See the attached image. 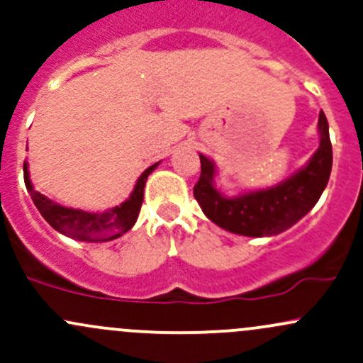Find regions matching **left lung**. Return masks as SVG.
<instances>
[{
    "label": "left lung",
    "instance_id": "obj_1",
    "mask_svg": "<svg viewBox=\"0 0 363 363\" xmlns=\"http://www.w3.org/2000/svg\"><path fill=\"white\" fill-rule=\"evenodd\" d=\"M318 133L320 145L303 169L272 189L235 197L218 192L214 186V164L201 154V177L194 186V197L213 223L232 233L268 237L291 228L317 204L333 169L329 123L323 112L318 116Z\"/></svg>",
    "mask_w": 363,
    "mask_h": 363
}]
</instances>
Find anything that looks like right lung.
<instances>
[{
    "label": "right lung",
    "mask_w": 363,
    "mask_h": 363,
    "mask_svg": "<svg viewBox=\"0 0 363 363\" xmlns=\"http://www.w3.org/2000/svg\"><path fill=\"white\" fill-rule=\"evenodd\" d=\"M157 166L159 162H155L143 171L130 199H126L121 206H116V208L107 209L104 213H89L83 211V209L65 208V206L53 202L52 199L45 197L38 190H34L33 183L29 180L27 162H24V182L27 192L30 194V199H33L38 211L57 232L72 237L76 240H84V242H107V240L118 239L135 225L143 202L145 182Z\"/></svg>",
    "instance_id": "add662e5"
}]
</instances>
